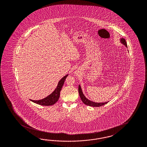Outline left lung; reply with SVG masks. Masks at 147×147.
Here are the masks:
<instances>
[{
    "label": "left lung",
    "mask_w": 147,
    "mask_h": 147,
    "mask_svg": "<svg viewBox=\"0 0 147 147\" xmlns=\"http://www.w3.org/2000/svg\"><path fill=\"white\" fill-rule=\"evenodd\" d=\"M120 42L124 44L126 47H127V43L125 39L124 38H121L120 40ZM78 91H79V93L80 97L81 98V99L82 100V102L84 103V104L88 105V106H91L92 107H101L102 105H105V104L107 103V102H104V103H95L94 102L90 101L89 100H88L87 98H86V97L84 96L83 94V92L81 90V88L80 87V86H79V88H78Z\"/></svg>",
    "instance_id": "8db88e82"
}]
</instances>
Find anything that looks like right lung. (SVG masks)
Wrapping results in <instances>:
<instances>
[{
  "label": "right lung",
  "mask_w": 147,
  "mask_h": 147,
  "mask_svg": "<svg viewBox=\"0 0 147 147\" xmlns=\"http://www.w3.org/2000/svg\"><path fill=\"white\" fill-rule=\"evenodd\" d=\"M67 76L68 75H66L63 76V78L60 80L57 86V87L56 88L55 91H53L50 95L48 96V97L39 100H34L32 99H30V100L34 103L40 104L41 105H44V106H49V105L55 104L59 98L60 92L64 84L65 80Z\"/></svg>",
  "instance_id": "add662e5"
}]
</instances>
